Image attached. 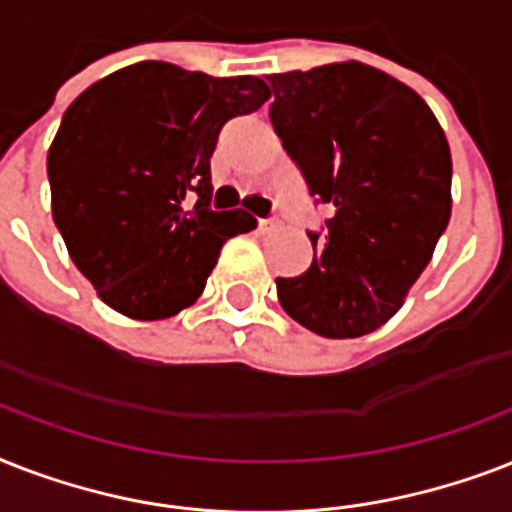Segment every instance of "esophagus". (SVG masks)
<instances>
[{
  "label": "esophagus",
  "instance_id": "obj_1",
  "mask_svg": "<svg viewBox=\"0 0 512 512\" xmlns=\"http://www.w3.org/2000/svg\"><path fill=\"white\" fill-rule=\"evenodd\" d=\"M260 231H279V220H260Z\"/></svg>",
  "mask_w": 512,
  "mask_h": 512
}]
</instances>
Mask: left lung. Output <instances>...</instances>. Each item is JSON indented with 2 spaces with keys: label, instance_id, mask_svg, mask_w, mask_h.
I'll list each match as a JSON object with an SVG mask.
<instances>
[{
  "label": "left lung",
  "instance_id": "1",
  "mask_svg": "<svg viewBox=\"0 0 512 512\" xmlns=\"http://www.w3.org/2000/svg\"><path fill=\"white\" fill-rule=\"evenodd\" d=\"M271 124L332 209L311 268L276 279L281 308L321 337L369 335L404 305L452 215V154L425 100L358 60L268 76Z\"/></svg>",
  "mask_w": 512,
  "mask_h": 512
}]
</instances>
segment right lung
<instances>
[{
	"label": "right lung",
	"instance_id": "1",
	"mask_svg": "<svg viewBox=\"0 0 512 512\" xmlns=\"http://www.w3.org/2000/svg\"><path fill=\"white\" fill-rule=\"evenodd\" d=\"M268 98L257 76L143 60L66 108L47 154L52 220L108 308L170 319L199 300L225 241L255 228L247 209H209V156L228 119Z\"/></svg>",
	"mask_w": 512,
	"mask_h": 512
}]
</instances>
